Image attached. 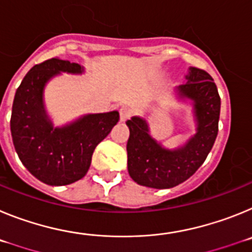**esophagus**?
Masks as SVG:
<instances>
[{"instance_id": "1", "label": "esophagus", "mask_w": 252, "mask_h": 252, "mask_svg": "<svg viewBox=\"0 0 252 252\" xmlns=\"http://www.w3.org/2000/svg\"><path fill=\"white\" fill-rule=\"evenodd\" d=\"M131 116V111L130 108H127V107L122 106L121 108H120V120H121L122 122H125L127 119H130Z\"/></svg>"}]
</instances>
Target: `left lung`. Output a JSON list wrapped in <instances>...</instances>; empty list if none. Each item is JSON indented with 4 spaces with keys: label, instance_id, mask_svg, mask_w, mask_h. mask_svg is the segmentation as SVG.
I'll return each mask as SVG.
<instances>
[{
    "label": "left lung",
    "instance_id": "8db88e82",
    "mask_svg": "<svg viewBox=\"0 0 252 252\" xmlns=\"http://www.w3.org/2000/svg\"><path fill=\"white\" fill-rule=\"evenodd\" d=\"M187 82L175 88L178 98L192 102L195 133L184 145L166 149L150 135L145 119L126 121L127 169L133 182L155 189H168L186 182L206 160L218 133L221 98L212 77L198 68L188 69Z\"/></svg>",
    "mask_w": 252,
    "mask_h": 252
}]
</instances>
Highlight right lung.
<instances>
[{"instance_id": "right-lung-1", "label": "right lung", "mask_w": 252, "mask_h": 252, "mask_svg": "<svg viewBox=\"0 0 252 252\" xmlns=\"http://www.w3.org/2000/svg\"><path fill=\"white\" fill-rule=\"evenodd\" d=\"M84 68L58 58L30 69L17 88L11 113V135L21 162L48 186H68L82 179L95 146L120 120L117 111L88 113L54 127L44 104V90L60 73L82 74Z\"/></svg>"}]
</instances>
